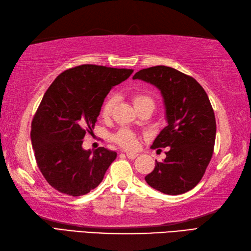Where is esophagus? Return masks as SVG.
<instances>
[{"label": "esophagus", "mask_w": 251, "mask_h": 251, "mask_svg": "<svg viewBox=\"0 0 251 251\" xmlns=\"http://www.w3.org/2000/svg\"><path fill=\"white\" fill-rule=\"evenodd\" d=\"M126 157L129 159H135L137 157V153L136 152H126Z\"/></svg>", "instance_id": "1"}]
</instances>
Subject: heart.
I'll return each instance as SVG.
<instances>
[{
	"label": "heart",
	"instance_id": "heart-1",
	"mask_svg": "<svg viewBox=\"0 0 251 251\" xmlns=\"http://www.w3.org/2000/svg\"><path fill=\"white\" fill-rule=\"evenodd\" d=\"M132 102L136 109L145 106H150L153 108V100L149 96L142 92H133L131 94ZM115 105V98L108 96L104 100L101 106V116L103 118H108L111 115ZM114 141L125 149H134L137 146V137L132 131L127 129H121L114 135Z\"/></svg>",
	"mask_w": 251,
	"mask_h": 251
}]
</instances>
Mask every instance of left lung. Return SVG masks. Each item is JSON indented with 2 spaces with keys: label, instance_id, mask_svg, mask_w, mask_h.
Segmentation results:
<instances>
[{
  "label": "left lung",
  "instance_id": "left-lung-1",
  "mask_svg": "<svg viewBox=\"0 0 251 251\" xmlns=\"http://www.w3.org/2000/svg\"><path fill=\"white\" fill-rule=\"evenodd\" d=\"M133 79L150 82L164 99L168 126L151 148H170L163 162L145 177L165 194L185 193L202 179L214 152L216 119L203 87L193 77L164 65L138 71Z\"/></svg>",
  "mask_w": 251,
  "mask_h": 251
}]
</instances>
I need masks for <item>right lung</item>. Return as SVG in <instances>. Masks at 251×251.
<instances>
[{
    "label": "right lung",
    "mask_w": 251,
    "mask_h": 251,
    "mask_svg": "<svg viewBox=\"0 0 251 251\" xmlns=\"http://www.w3.org/2000/svg\"><path fill=\"white\" fill-rule=\"evenodd\" d=\"M133 73L82 64L61 73L47 89L33 117L31 141L38 169L61 193L80 197L97 188L117 157L99 147L82 149V140L94 129L110 89Z\"/></svg>",
    "instance_id": "obj_1"
}]
</instances>
